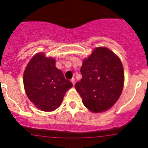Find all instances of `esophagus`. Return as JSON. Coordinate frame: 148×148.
<instances>
[{
    "label": "esophagus",
    "instance_id": "esophagus-1",
    "mask_svg": "<svg viewBox=\"0 0 148 148\" xmlns=\"http://www.w3.org/2000/svg\"><path fill=\"white\" fill-rule=\"evenodd\" d=\"M71 82L73 83V84L74 85V84H75V78H72L71 79Z\"/></svg>",
    "mask_w": 148,
    "mask_h": 148
}]
</instances>
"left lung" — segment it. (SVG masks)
<instances>
[{
	"label": "left lung",
	"mask_w": 148,
	"mask_h": 148,
	"mask_svg": "<svg viewBox=\"0 0 148 148\" xmlns=\"http://www.w3.org/2000/svg\"><path fill=\"white\" fill-rule=\"evenodd\" d=\"M82 78L75 87L82 103L93 112L110 108L118 100L124 86L120 59L106 47H97L80 69Z\"/></svg>",
	"instance_id": "left-lung-1"
}]
</instances>
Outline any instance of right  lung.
Wrapping results in <instances>:
<instances>
[{
    "label": "right lung",
    "instance_id": "right-lung-1",
    "mask_svg": "<svg viewBox=\"0 0 148 148\" xmlns=\"http://www.w3.org/2000/svg\"><path fill=\"white\" fill-rule=\"evenodd\" d=\"M53 58L37 54L31 59L24 73L26 95L36 107L43 111H53L61 105L64 94L72 82L55 66Z\"/></svg>",
    "mask_w": 148,
    "mask_h": 148
}]
</instances>
